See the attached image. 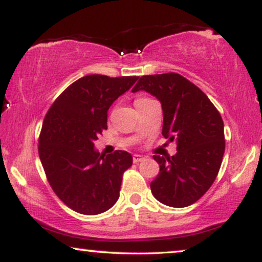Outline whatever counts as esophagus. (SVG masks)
Listing matches in <instances>:
<instances>
[{"label":"esophagus","instance_id":"1","mask_svg":"<svg viewBox=\"0 0 262 262\" xmlns=\"http://www.w3.org/2000/svg\"><path fill=\"white\" fill-rule=\"evenodd\" d=\"M142 161H144V157H143L142 155H138V154L134 155V162L135 163H139V162H142Z\"/></svg>","mask_w":262,"mask_h":262}]
</instances>
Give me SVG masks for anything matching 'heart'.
Returning <instances> with one entry per match:
<instances>
[{
	"instance_id": "heart-1",
	"label": "heart",
	"mask_w": 262,
	"mask_h": 262,
	"mask_svg": "<svg viewBox=\"0 0 262 262\" xmlns=\"http://www.w3.org/2000/svg\"><path fill=\"white\" fill-rule=\"evenodd\" d=\"M146 100H149V98H144V96H142V98H138L136 100L135 103H139V102H143V101H146Z\"/></svg>"
}]
</instances>
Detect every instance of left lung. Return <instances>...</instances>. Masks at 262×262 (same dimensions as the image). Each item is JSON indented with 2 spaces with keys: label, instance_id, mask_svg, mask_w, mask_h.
I'll return each instance as SVG.
<instances>
[{
  "label": "left lung",
  "instance_id": "1",
  "mask_svg": "<svg viewBox=\"0 0 262 262\" xmlns=\"http://www.w3.org/2000/svg\"><path fill=\"white\" fill-rule=\"evenodd\" d=\"M139 91L161 102L163 137L177 142L174 156L154 155L160 173L150 184L152 195L167 206L192 205L220 171L225 149L221 114L195 84L179 74L142 76L132 88V93Z\"/></svg>",
  "mask_w": 262,
  "mask_h": 262
}]
</instances>
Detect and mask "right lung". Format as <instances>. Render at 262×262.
I'll list each match as a JSON object with an SVG mask.
<instances>
[{"instance_id": "obj_1", "label": "right lung", "mask_w": 262, "mask_h": 262, "mask_svg": "<svg viewBox=\"0 0 262 262\" xmlns=\"http://www.w3.org/2000/svg\"><path fill=\"white\" fill-rule=\"evenodd\" d=\"M138 76L88 75L70 84L50 107L39 137V157L53 192L70 209L99 214L119 199L132 156L100 155L94 142L107 130V112Z\"/></svg>"}]
</instances>
